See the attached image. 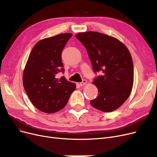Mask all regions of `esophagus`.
Returning a JSON list of instances; mask_svg holds the SVG:
<instances>
[{
    "mask_svg": "<svg viewBox=\"0 0 157 157\" xmlns=\"http://www.w3.org/2000/svg\"><path fill=\"white\" fill-rule=\"evenodd\" d=\"M87 80L86 79H83V81L81 83H79V86H81V87H82V86L85 85L86 83H87Z\"/></svg>",
    "mask_w": 157,
    "mask_h": 157,
    "instance_id": "esophagus-1",
    "label": "esophagus"
}]
</instances>
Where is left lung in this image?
Masks as SVG:
<instances>
[{
	"instance_id": "8db88e82",
	"label": "left lung",
	"mask_w": 157,
	"mask_h": 157,
	"mask_svg": "<svg viewBox=\"0 0 157 157\" xmlns=\"http://www.w3.org/2000/svg\"><path fill=\"white\" fill-rule=\"evenodd\" d=\"M75 37L87 49L94 72L102 73L93 82L98 93L90 104L104 112H113L127 100L133 87L134 66L128 48L117 38L98 32L80 33Z\"/></svg>"
}]
</instances>
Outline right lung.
I'll use <instances>...</instances> for the list:
<instances>
[{"mask_svg":"<svg viewBox=\"0 0 157 157\" xmlns=\"http://www.w3.org/2000/svg\"><path fill=\"white\" fill-rule=\"evenodd\" d=\"M72 33H62L44 38L34 45L23 74L24 89L32 104L41 112L53 113L67 105L75 84L64 76L61 53Z\"/></svg>","mask_w":157,"mask_h":157,"instance_id":"right-lung-1","label":"right lung"}]
</instances>
